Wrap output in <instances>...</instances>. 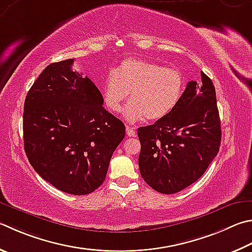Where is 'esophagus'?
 I'll list each match as a JSON object with an SVG mask.
<instances>
[{
  "label": "esophagus",
  "instance_id": "34e87169",
  "mask_svg": "<svg viewBox=\"0 0 252 252\" xmlns=\"http://www.w3.org/2000/svg\"><path fill=\"white\" fill-rule=\"evenodd\" d=\"M126 135L127 136H136V131L133 126H126Z\"/></svg>",
  "mask_w": 252,
  "mask_h": 252
}]
</instances>
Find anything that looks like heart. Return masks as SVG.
Listing matches in <instances>:
<instances>
[{
  "label": "heart",
  "instance_id": "heart-1",
  "mask_svg": "<svg viewBox=\"0 0 252 252\" xmlns=\"http://www.w3.org/2000/svg\"><path fill=\"white\" fill-rule=\"evenodd\" d=\"M184 90L185 77L178 68L130 57L106 76L102 97L109 110L119 112L130 93L131 100L123 109L126 120L158 121L174 111Z\"/></svg>",
  "mask_w": 252,
  "mask_h": 252
}]
</instances>
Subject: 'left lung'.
Here are the masks:
<instances>
[{
	"label": "left lung",
	"mask_w": 252,
	"mask_h": 252,
	"mask_svg": "<svg viewBox=\"0 0 252 252\" xmlns=\"http://www.w3.org/2000/svg\"><path fill=\"white\" fill-rule=\"evenodd\" d=\"M189 81L167 117L140 126L141 176L153 189L175 194L195 183L216 157L221 141L220 119L213 81Z\"/></svg>",
	"instance_id": "left-lung-1"
}]
</instances>
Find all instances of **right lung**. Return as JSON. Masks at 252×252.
<instances>
[{"label": "right lung", "mask_w": 252, "mask_h": 252, "mask_svg": "<svg viewBox=\"0 0 252 252\" xmlns=\"http://www.w3.org/2000/svg\"><path fill=\"white\" fill-rule=\"evenodd\" d=\"M72 63H50L27 93L24 149L45 181L67 194L87 195L103 183L126 126L103 108L101 93L72 70Z\"/></svg>", "instance_id": "1"}]
</instances>
